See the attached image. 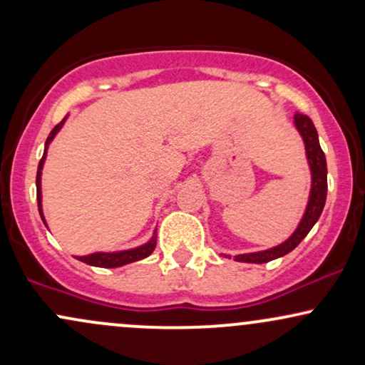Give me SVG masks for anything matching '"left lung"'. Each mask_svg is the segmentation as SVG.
Wrapping results in <instances>:
<instances>
[{"label":"left lung","instance_id":"8db88e82","mask_svg":"<svg viewBox=\"0 0 365 365\" xmlns=\"http://www.w3.org/2000/svg\"><path fill=\"white\" fill-rule=\"evenodd\" d=\"M293 125H295L297 132L300 133V137H302L304 140L305 158H307L309 170H311V192H309V200L307 206H305L302 220L297 225L295 232H293L287 240L282 242V244L266 250H259V252L238 254L233 257L238 262L264 264L292 252V250L307 237V233L311 232L312 226L317 223L322 209H324L326 194H328V166H326V156L321 149L317 130L314 127L312 120L309 118L307 115H300V113H297L295 118H293ZM223 255L225 257H232V255L228 254Z\"/></svg>","mask_w":365,"mask_h":365}]
</instances>
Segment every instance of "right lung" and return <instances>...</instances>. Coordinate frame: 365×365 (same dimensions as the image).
Returning a JSON list of instances; mask_svg holds the SVG:
<instances>
[{
	"label": "right lung",
	"mask_w": 365,
	"mask_h": 365,
	"mask_svg": "<svg viewBox=\"0 0 365 365\" xmlns=\"http://www.w3.org/2000/svg\"><path fill=\"white\" fill-rule=\"evenodd\" d=\"M66 120H68V115H66L65 118H63L60 123H58L56 127L51 130V133H49L48 139H46L43 159H41L39 166H37V177H36L37 206H39L41 220L44 221L46 226H48V223H46V217H44V212H43V188H41V178H43V168H44L46 156H48L49 144H51L54 137L58 135V132H60V130L63 128V125H65ZM154 249H156V230H154L153 237H150L149 240L145 242V244H142L139 247H133V249L116 250V252H92V254H87V255H75V259H78V261L89 264V266H96V267H120V266H125V264L142 261V259L149 257V255L153 254Z\"/></svg>",
	"instance_id": "obj_1"
}]
</instances>
